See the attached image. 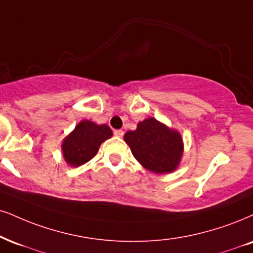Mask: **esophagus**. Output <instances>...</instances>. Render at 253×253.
Wrapping results in <instances>:
<instances>
[{
    "mask_svg": "<svg viewBox=\"0 0 253 253\" xmlns=\"http://www.w3.org/2000/svg\"><path fill=\"white\" fill-rule=\"evenodd\" d=\"M114 135L117 136V137H123L124 135V131L123 130H115L114 131Z\"/></svg>",
    "mask_w": 253,
    "mask_h": 253,
    "instance_id": "34e87169",
    "label": "esophagus"
}]
</instances>
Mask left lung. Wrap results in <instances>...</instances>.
Returning <instances> with one entry per match:
<instances>
[{"instance_id": "left-lung-1", "label": "left lung", "mask_w": 253, "mask_h": 253, "mask_svg": "<svg viewBox=\"0 0 253 253\" xmlns=\"http://www.w3.org/2000/svg\"><path fill=\"white\" fill-rule=\"evenodd\" d=\"M124 141L133 157L154 173H170L179 167L184 144L180 132L154 117L139 122L137 129L127 131Z\"/></svg>"}]
</instances>
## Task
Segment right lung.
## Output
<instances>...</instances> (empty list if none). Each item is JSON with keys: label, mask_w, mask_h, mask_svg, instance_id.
Wrapping results in <instances>:
<instances>
[{"label": "right lung", "mask_w": 253, "mask_h": 253, "mask_svg": "<svg viewBox=\"0 0 253 253\" xmlns=\"http://www.w3.org/2000/svg\"><path fill=\"white\" fill-rule=\"evenodd\" d=\"M112 131L107 124L81 121L62 142V155L65 163L73 168L85 164L97 154L103 142L111 138Z\"/></svg>", "instance_id": "add662e5"}]
</instances>
